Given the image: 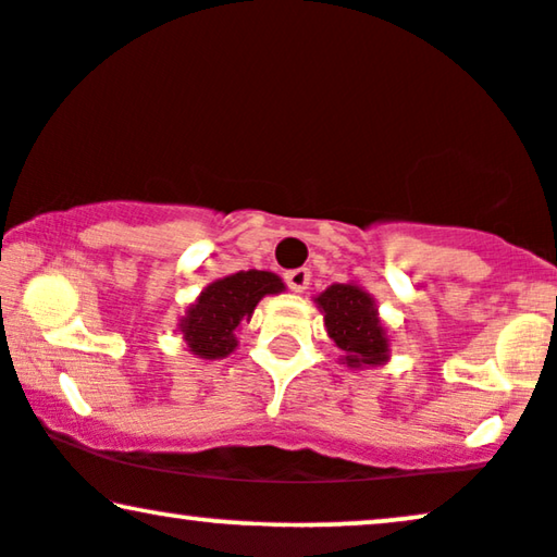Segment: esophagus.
Segmentation results:
<instances>
[{
    "mask_svg": "<svg viewBox=\"0 0 557 557\" xmlns=\"http://www.w3.org/2000/svg\"><path fill=\"white\" fill-rule=\"evenodd\" d=\"M285 283L290 290L302 293L308 287V283H311V270H308V267H298V270L285 272Z\"/></svg>",
    "mask_w": 557,
    "mask_h": 557,
    "instance_id": "34e87169",
    "label": "esophagus"
}]
</instances>
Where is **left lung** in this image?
<instances>
[{"instance_id": "obj_1", "label": "left lung", "mask_w": 557, "mask_h": 557, "mask_svg": "<svg viewBox=\"0 0 557 557\" xmlns=\"http://www.w3.org/2000/svg\"><path fill=\"white\" fill-rule=\"evenodd\" d=\"M315 302L323 308L329 336L344 351L349 368L380 364L388 357V339L368 293L357 285H331Z\"/></svg>"}]
</instances>
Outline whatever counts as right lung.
<instances>
[{"label": "right lung", "mask_w": 557, "mask_h": 557, "mask_svg": "<svg viewBox=\"0 0 557 557\" xmlns=\"http://www.w3.org/2000/svg\"><path fill=\"white\" fill-rule=\"evenodd\" d=\"M283 280L272 272H236L208 285L185 319L180 331L185 334L189 351L206 360L226 357L236 347L234 331L255 313L264 295L283 293Z\"/></svg>", "instance_id": "1"}]
</instances>
